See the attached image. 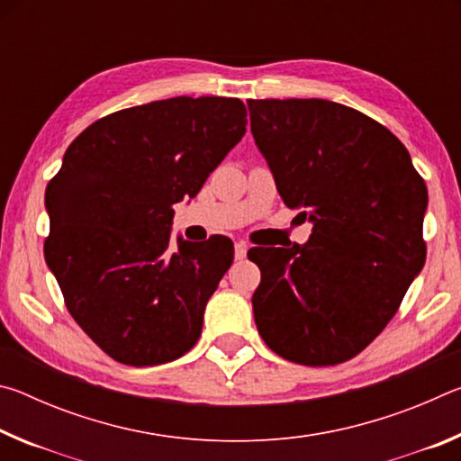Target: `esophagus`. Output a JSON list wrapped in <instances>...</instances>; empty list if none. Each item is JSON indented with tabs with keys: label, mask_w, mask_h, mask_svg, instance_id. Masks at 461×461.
Wrapping results in <instances>:
<instances>
[{
	"label": "esophagus",
	"mask_w": 461,
	"mask_h": 461,
	"mask_svg": "<svg viewBox=\"0 0 461 461\" xmlns=\"http://www.w3.org/2000/svg\"><path fill=\"white\" fill-rule=\"evenodd\" d=\"M233 252H236V258H238V260L246 258V252H248V244H246V241H244V240H238L236 246H233Z\"/></svg>",
	"instance_id": "esophagus-1"
}]
</instances>
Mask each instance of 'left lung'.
<instances>
[{
  "label": "left lung",
  "instance_id": "left-lung-1",
  "mask_svg": "<svg viewBox=\"0 0 461 461\" xmlns=\"http://www.w3.org/2000/svg\"><path fill=\"white\" fill-rule=\"evenodd\" d=\"M256 144L307 244L252 248L254 321L303 366L352 360L378 338L423 268L427 185L393 131L327 99H248Z\"/></svg>",
  "mask_w": 461,
  "mask_h": 461
}]
</instances>
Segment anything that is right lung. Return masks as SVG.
<instances>
[{"instance_id": "right-lung-1", "label": "right lung", "mask_w": 461, "mask_h": 461, "mask_svg": "<svg viewBox=\"0 0 461 461\" xmlns=\"http://www.w3.org/2000/svg\"><path fill=\"white\" fill-rule=\"evenodd\" d=\"M246 115L233 97L122 109L73 140L46 186V262L68 313L115 362L158 366L197 343L233 244L173 248V205L201 191L246 134Z\"/></svg>"}]
</instances>
